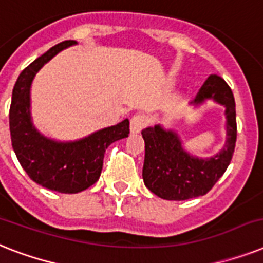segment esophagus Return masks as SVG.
<instances>
[{"mask_svg": "<svg viewBox=\"0 0 263 263\" xmlns=\"http://www.w3.org/2000/svg\"><path fill=\"white\" fill-rule=\"evenodd\" d=\"M147 123H148V120H147L146 116H143V115H135V116L131 119V132L132 134H139L143 128L146 127Z\"/></svg>", "mask_w": 263, "mask_h": 263, "instance_id": "obj_1", "label": "esophagus"}]
</instances>
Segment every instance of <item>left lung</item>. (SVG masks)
Returning <instances> with one entry per match:
<instances>
[{"label": "left lung", "instance_id": "obj_1", "mask_svg": "<svg viewBox=\"0 0 263 263\" xmlns=\"http://www.w3.org/2000/svg\"><path fill=\"white\" fill-rule=\"evenodd\" d=\"M213 100L226 108V143L216 155L198 158L187 153L180 135L161 124L142 131L144 139L143 181L148 191L163 200L182 201L208 193L227 170L235 150L236 110L231 89L223 78L211 76L191 105Z\"/></svg>", "mask_w": 263, "mask_h": 263}]
</instances>
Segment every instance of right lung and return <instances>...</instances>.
Wrapping results in <instances>:
<instances>
[{
    "mask_svg": "<svg viewBox=\"0 0 263 263\" xmlns=\"http://www.w3.org/2000/svg\"><path fill=\"white\" fill-rule=\"evenodd\" d=\"M76 44L74 40L59 43L23 70L14 83L9 110L12 147L21 167L32 181L59 193H80L97 182L105 150L129 134L128 119L71 142L47 138L33 125L31 86L36 72L62 50Z\"/></svg>",
    "mask_w": 263,
    "mask_h": 263,
    "instance_id": "right-lung-1",
    "label": "right lung"
}]
</instances>
